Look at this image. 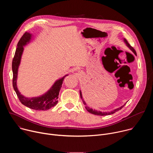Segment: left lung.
Segmentation results:
<instances>
[{"instance_id": "8db88e82", "label": "left lung", "mask_w": 153, "mask_h": 153, "mask_svg": "<svg viewBox=\"0 0 153 153\" xmlns=\"http://www.w3.org/2000/svg\"><path fill=\"white\" fill-rule=\"evenodd\" d=\"M123 40H124V42H125V43H126V46L131 50L134 53V54L135 55H137V54H136V51H135V50L129 44V43L128 42V41L125 39H123ZM80 98L82 99V101H83V104H84V105H85V108H86V110L88 111L89 113H91V114H95V115H97V116H107V115H110V114H114V113H116V112H117V111H118L119 110H121V109L125 105V104H124L123 106H120V107H119V108H117V109H115V110H113V111H109V112H102V111H97V110H93L92 108H90V107H88V106H87V105L86 104V103H85V100L83 99V97H82V92H81V91H80Z\"/></svg>"}]
</instances>
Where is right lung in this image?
<instances>
[{"instance_id":"right-lung-1","label":"right lung","mask_w":153,"mask_h":153,"mask_svg":"<svg viewBox=\"0 0 153 153\" xmlns=\"http://www.w3.org/2000/svg\"><path fill=\"white\" fill-rule=\"evenodd\" d=\"M31 34L26 32L20 39L17 43L14 58L12 62V70L13 73V88L20 100V102L25 106L33 109L35 110L45 111L54 106L58 102L57 99L59 91L62 87V85L64 78L68 76L65 75L64 77L56 80L51 88L44 94L35 97H26L21 94L17 87V78L18 68L20 63V60L24 51V46L26 45L31 39Z\"/></svg>"}]
</instances>
